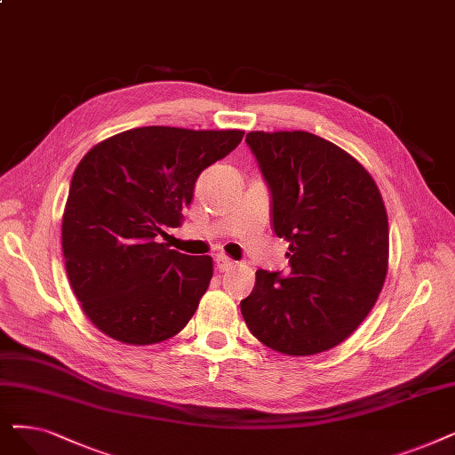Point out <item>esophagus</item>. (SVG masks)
<instances>
[{
	"label": "esophagus",
	"mask_w": 455,
	"mask_h": 455,
	"mask_svg": "<svg viewBox=\"0 0 455 455\" xmlns=\"http://www.w3.org/2000/svg\"><path fill=\"white\" fill-rule=\"evenodd\" d=\"M214 261H216V268L220 270V272H226V270H229V268L235 267V261L229 259L228 256H216Z\"/></svg>",
	"instance_id": "esophagus-1"
}]
</instances>
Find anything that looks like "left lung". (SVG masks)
I'll list each match as a JSON object with an SVG mask.
<instances>
[{"label": "left lung", "mask_w": 455, "mask_h": 455, "mask_svg": "<svg viewBox=\"0 0 455 455\" xmlns=\"http://www.w3.org/2000/svg\"><path fill=\"white\" fill-rule=\"evenodd\" d=\"M272 192V224L289 244L291 276L258 270L241 302L250 332L289 356L347 339L375 306L388 272V216L370 172L304 131L248 132Z\"/></svg>", "instance_id": "left-lung-1"}]
</instances>
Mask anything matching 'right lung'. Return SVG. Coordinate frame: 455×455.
<instances>
[{"label": "right lung", "mask_w": 455, "mask_h": 455, "mask_svg": "<svg viewBox=\"0 0 455 455\" xmlns=\"http://www.w3.org/2000/svg\"><path fill=\"white\" fill-rule=\"evenodd\" d=\"M244 131L140 126L97 143L80 160L63 211L68 283L87 319L126 345L173 338L196 314L212 258L156 243L183 224L196 180Z\"/></svg>", "instance_id": "add662e5"}]
</instances>
